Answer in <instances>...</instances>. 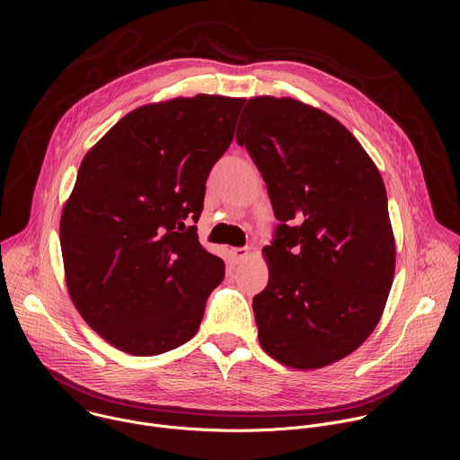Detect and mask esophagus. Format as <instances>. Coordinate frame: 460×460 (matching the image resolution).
Returning <instances> with one entry per match:
<instances>
[{
  "label": "esophagus",
  "instance_id": "1",
  "mask_svg": "<svg viewBox=\"0 0 460 460\" xmlns=\"http://www.w3.org/2000/svg\"><path fill=\"white\" fill-rule=\"evenodd\" d=\"M231 252H233V258L236 264H240V261H243L251 256V251L247 247H234V249H231Z\"/></svg>",
  "mask_w": 460,
  "mask_h": 460
}]
</instances>
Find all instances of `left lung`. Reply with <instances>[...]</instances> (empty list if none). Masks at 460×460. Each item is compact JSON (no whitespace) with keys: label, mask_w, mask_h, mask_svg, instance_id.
<instances>
[{"label":"left lung","mask_w":460,"mask_h":460,"mask_svg":"<svg viewBox=\"0 0 460 460\" xmlns=\"http://www.w3.org/2000/svg\"><path fill=\"white\" fill-rule=\"evenodd\" d=\"M236 142L280 220L252 298L260 346L293 369L332 366L373 333L395 277L384 180L337 118L295 98H249Z\"/></svg>","instance_id":"left-lung-1"}]
</instances>
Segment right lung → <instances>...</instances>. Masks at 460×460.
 <instances>
[{
    "instance_id": "add662e5",
    "label": "right lung",
    "mask_w": 460,
    "mask_h": 460,
    "mask_svg": "<svg viewBox=\"0 0 460 460\" xmlns=\"http://www.w3.org/2000/svg\"><path fill=\"white\" fill-rule=\"evenodd\" d=\"M245 98L196 94L125 114L82 160L59 220L69 296L116 349L153 357L199 332L224 280L194 226Z\"/></svg>"
}]
</instances>
